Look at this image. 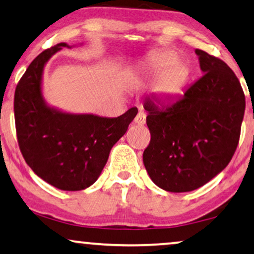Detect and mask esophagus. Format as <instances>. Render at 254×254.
I'll return each mask as SVG.
<instances>
[{
  "instance_id": "34e87169",
  "label": "esophagus",
  "mask_w": 254,
  "mask_h": 254,
  "mask_svg": "<svg viewBox=\"0 0 254 254\" xmlns=\"http://www.w3.org/2000/svg\"><path fill=\"white\" fill-rule=\"evenodd\" d=\"M145 118H147V116H145L144 112H138L137 116L135 117L134 123L136 125H140V126H142V125L145 124Z\"/></svg>"
}]
</instances>
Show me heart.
<instances>
[{"label": "heart", "mask_w": 254, "mask_h": 254, "mask_svg": "<svg viewBox=\"0 0 254 254\" xmlns=\"http://www.w3.org/2000/svg\"><path fill=\"white\" fill-rule=\"evenodd\" d=\"M189 64L175 52L161 51L150 55L135 76L138 83H152V92L162 100H173L182 95L190 79Z\"/></svg>", "instance_id": "heart-1"}]
</instances>
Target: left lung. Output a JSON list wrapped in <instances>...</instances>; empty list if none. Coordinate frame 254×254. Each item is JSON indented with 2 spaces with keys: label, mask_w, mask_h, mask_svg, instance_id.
Listing matches in <instances>:
<instances>
[{
  "label": "left lung",
  "mask_w": 254,
  "mask_h": 254,
  "mask_svg": "<svg viewBox=\"0 0 254 254\" xmlns=\"http://www.w3.org/2000/svg\"><path fill=\"white\" fill-rule=\"evenodd\" d=\"M202 77L166 105L145 100L150 143L143 152L149 177L162 190L190 192L223 171L241 135L245 96L220 59L195 50Z\"/></svg>",
  "instance_id": "8db88e82"
}]
</instances>
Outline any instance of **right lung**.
Returning a JSON list of instances; mask_svg holds the SVG:
<instances>
[{
  "instance_id": "1",
  "label": "right lung",
  "mask_w": 254,
  "mask_h": 254,
  "mask_svg": "<svg viewBox=\"0 0 254 254\" xmlns=\"http://www.w3.org/2000/svg\"><path fill=\"white\" fill-rule=\"evenodd\" d=\"M60 43L40 53L17 84L15 123L19 149L38 177L62 190H82L98 179L111 149L137 114L131 107L118 118L67 113L50 106L43 95V74Z\"/></svg>"
}]
</instances>
